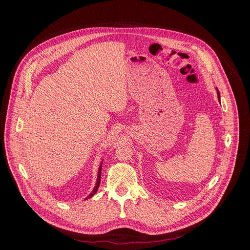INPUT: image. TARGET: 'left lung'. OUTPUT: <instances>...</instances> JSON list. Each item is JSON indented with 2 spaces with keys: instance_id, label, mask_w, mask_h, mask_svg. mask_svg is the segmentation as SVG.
Masks as SVG:
<instances>
[{
  "instance_id": "1",
  "label": "left lung",
  "mask_w": 250,
  "mask_h": 250,
  "mask_svg": "<svg viewBox=\"0 0 250 250\" xmlns=\"http://www.w3.org/2000/svg\"><path fill=\"white\" fill-rule=\"evenodd\" d=\"M218 97H219V100H220V92H219V90H218ZM221 102V101H220Z\"/></svg>"
}]
</instances>
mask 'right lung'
Wrapping results in <instances>:
<instances>
[{"label": "right lung", "mask_w": 250, "mask_h": 250, "mask_svg": "<svg viewBox=\"0 0 250 250\" xmlns=\"http://www.w3.org/2000/svg\"><path fill=\"white\" fill-rule=\"evenodd\" d=\"M101 167H102V165L100 166V169H99V174H98V181H97V184H96V187H95V189L93 190V192L88 196V198H91V197H93L95 194H96V192H97V190H98V188H99V185H100V178H101ZM87 199V198H86Z\"/></svg>", "instance_id": "right-lung-1"}]
</instances>
